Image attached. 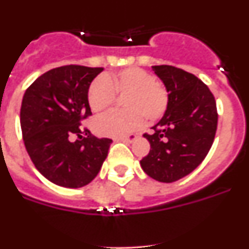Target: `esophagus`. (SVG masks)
<instances>
[{"label": "esophagus", "instance_id": "34e87169", "mask_svg": "<svg viewBox=\"0 0 249 249\" xmlns=\"http://www.w3.org/2000/svg\"><path fill=\"white\" fill-rule=\"evenodd\" d=\"M136 138H137V135H133V133H132V135L126 136V137L117 138V141H122V142H126V143H132Z\"/></svg>", "mask_w": 249, "mask_h": 249}]
</instances>
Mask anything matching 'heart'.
Here are the masks:
<instances>
[{"instance_id":"heart-1","label":"heart","mask_w":249,"mask_h":249,"mask_svg":"<svg viewBox=\"0 0 249 249\" xmlns=\"http://www.w3.org/2000/svg\"><path fill=\"white\" fill-rule=\"evenodd\" d=\"M124 94L123 109H113L94 121V131L101 136L122 137L143 126L148 121L160 120L168 107V92L162 83L138 67L124 68L117 73L94 78L89 87L87 100L93 112H102Z\"/></svg>"}]
</instances>
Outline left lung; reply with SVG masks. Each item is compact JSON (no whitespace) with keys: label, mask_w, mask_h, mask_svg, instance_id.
<instances>
[{"label":"left lung","mask_w":249,"mask_h":249,"mask_svg":"<svg viewBox=\"0 0 249 249\" xmlns=\"http://www.w3.org/2000/svg\"><path fill=\"white\" fill-rule=\"evenodd\" d=\"M168 92L162 120L143 137L151 144L141 167L156 181L171 183L195 171L212 147L217 106L210 89L195 74L173 66H152Z\"/></svg>","instance_id":"8db88e82"}]
</instances>
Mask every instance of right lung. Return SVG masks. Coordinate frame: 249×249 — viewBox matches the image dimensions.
<instances>
[{
	"mask_svg": "<svg viewBox=\"0 0 249 249\" xmlns=\"http://www.w3.org/2000/svg\"><path fill=\"white\" fill-rule=\"evenodd\" d=\"M102 71L62 66L39 76L25 92L19 114L25 147L38 172L57 186L89 184L107 157L112 140L94 137L81 126L92 114L89 87Z\"/></svg>",
	"mask_w": 249,
	"mask_h": 249,
	"instance_id": "right-lung-1",
	"label": "right lung"
}]
</instances>
